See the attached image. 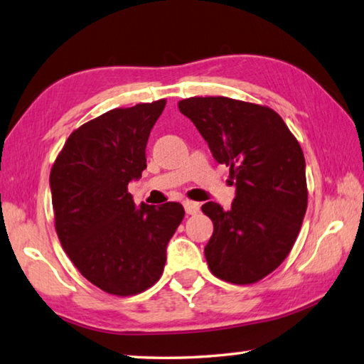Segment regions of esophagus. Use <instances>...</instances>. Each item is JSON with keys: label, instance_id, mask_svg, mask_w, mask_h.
<instances>
[{"label": "esophagus", "instance_id": "esophagus-1", "mask_svg": "<svg viewBox=\"0 0 364 364\" xmlns=\"http://www.w3.org/2000/svg\"><path fill=\"white\" fill-rule=\"evenodd\" d=\"M183 208H185V212H187L188 215H195L200 212V204L195 203V201H183Z\"/></svg>", "mask_w": 364, "mask_h": 364}]
</instances>
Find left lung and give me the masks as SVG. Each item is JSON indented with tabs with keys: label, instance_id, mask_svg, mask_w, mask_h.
<instances>
[{
	"label": "left lung",
	"instance_id": "left-lung-1",
	"mask_svg": "<svg viewBox=\"0 0 364 364\" xmlns=\"http://www.w3.org/2000/svg\"><path fill=\"white\" fill-rule=\"evenodd\" d=\"M179 111L236 181L230 210L214 201L201 208L214 223L204 247L209 269L226 282L255 284L280 266L301 230L307 209L303 150L266 106L198 97L179 101Z\"/></svg>",
	"mask_w": 364,
	"mask_h": 364
}]
</instances>
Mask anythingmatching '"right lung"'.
Masks as SVG:
<instances>
[{"instance_id":"add662e5","label":"right lung","mask_w":364,"mask_h":364,"mask_svg":"<svg viewBox=\"0 0 364 364\" xmlns=\"http://www.w3.org/2000/svg\"><path fill=\"white\" fill-rule=\"evenodd\" d=\"M166 100L112 109L71 133L50 171L55 230L74 266L102 291L132 296L161 277L182 204L136 208L128 183L146 164Z\"/></svg>"}]
</instances>
